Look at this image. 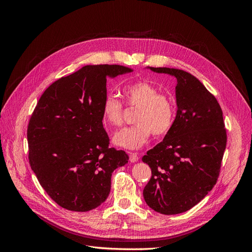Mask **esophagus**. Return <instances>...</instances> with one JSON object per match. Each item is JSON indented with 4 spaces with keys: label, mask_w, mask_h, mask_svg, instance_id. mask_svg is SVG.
<instances>
[{
    "label": "esophagus",
    "mask_w": 252,
    "mask_h": 252,
    "mask_svg": "<svg viewBox=\"0 0 252 252\" xmlns=\"http://www.w3.org/2000/svg\"><path fill=\"white\" fill-rule=\"evenodd\" d=\"M129 158H130L131 163H135L139 161V155L135 152H129Z\"/></svg>",
    "instance_id": "obj_1"
}]
</instances>
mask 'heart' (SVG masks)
<instances>
[{
    "label": "heart",
    "mask_w": 252,
    "mask_h": 252,
    "mask_svg": "<svg viewBox=\"0 0 252 252\" xmlns=\"http://www.w3.org/2000/svg\"><path fill=\"white\" fill-rule=\"evenodd\" d=\"M122 93L129 106L138 107L134 114L135 125L123 128L113 136L117 146L139 149L146 144L151 133L156 136L166 134L175 118V103L171 95L158 93V89L146 81L127 84ZM123 104L116 96L107 95L102 104L105 123L121 126L123 123Z\"/></svg>",
    "instance_id": "b5f03b06"
}]
</instances>
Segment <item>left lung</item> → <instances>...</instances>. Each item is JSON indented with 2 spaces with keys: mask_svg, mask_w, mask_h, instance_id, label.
Segmentation results:
<instances>
[{
  "mask_svg": "<svg viewBox=\"0 0 252 252\" xmlns=\"http://www.w3.org/2000/svg\"><path fill=\"white\" fill-rule=\"evenodd\" d=\"M177 79V117L164 140L143 162L151 178L144 200L162 215L192 208L215 187L227 143L223 112L217 98L192 74L167 67H148Z\"/></svg>",
  "mask_w": 252,
  "mask_h": 252,
  "instance_id": "1",
  "label": "left lung"
}]
</instances>
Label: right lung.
<instances>
[{"label": "right lung", "mask_w": 252, "mask_h": 252, "mask_svg": "<svg viewBox=\"0 0 252 252\" xmlns=\"http://www.w3.org/2000/svg\"><path fill=\"white\" fill-rule=\"evenodd\" d=\"M121 65H87L44 91L27 128L28 158L45 191L61 207L89 211L110 192L111 174L128 163L109 148L102 104L107 77L131 72Z\"/></svg>", "instance_id": "right-lung-1"}]
</instances>
